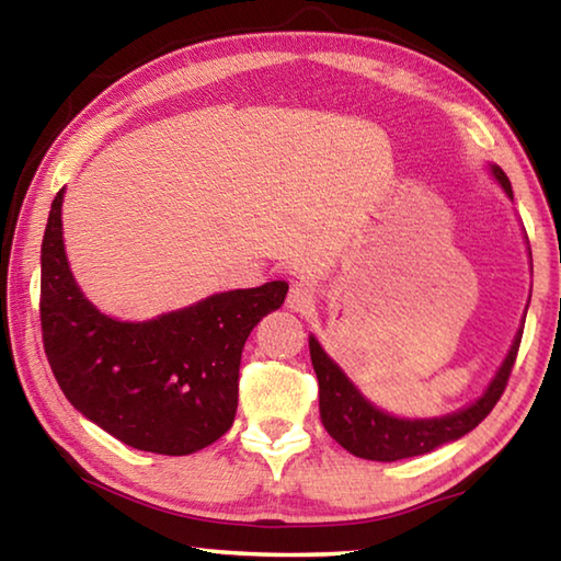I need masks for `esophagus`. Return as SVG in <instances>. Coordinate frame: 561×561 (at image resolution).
<instances>
[{
  "mask_svg": "<svg viewBox=\"0 0 561 561\" xmlns=\"http://www.w3.org/2000/svg\"><path fill=\"white\" fill-rule=\"evenodd\" d=\"M314 301H317V291L311 284H307V282L291 284V289L287 294V307L291 311H301L304 314V311H309L311 307H314Z\"/></svg>",
  "mask_w": 561,
  "mask_h": 561,
  "instance_id": "34e87169",
  "label": "esophagus"
}]
</instances>
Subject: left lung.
I'll return each instance as SVG.
<instances>
[{"label": "left lung", "instance_id": "obj_1", "mask_svg": "<svg viewBox=\"0 0 561 561\" xmlns=\"http://www.w3.org/2000/svg\"><path fill=\"white\" fill-rule=\"evenodd\" d=\"M490 175L497 180V185L505 190V195L512 201V185L507 175L502 173L500 165H490ZM527 254L531 260V250L527 242ZM529 307V301H527ZM527 317V309H525ZM525 317L517 329L512 346L505 354L495 376L480 398H474L470 405L458 408V411L435 415V417H401L383 411L376 403L358 391L356 383L341 371V366L331 358L324 346L319 344L317 336H309V354L311 366H314L319 378V415L324 428L329 431L341 448H346L351 455L364 460L393 462L403 458H415L425 455L445 443H453L470 433L474 425L482 423L488 413L500 401L505 391L512 366H515L522 329H525Z\"/></svg>", "mask_w": 561, "mask_h": 561}]
</instances>
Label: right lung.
Instances as JSON below:
<instances>
[{
	"label": "right lung",
	"mask_w": 561,
	"mask_h": 561,
	"mask_svg": "<svg viewBox=\"0 0 561 561\" xmlns=\"http://www.w3.org/2000/svg\"><path fill=\"white\" fill-rule=\"evenodd\" d=\"M56 193L42 242V331L69 403L136 450L190 455L230 431L250 331L279 309L287 282L213 297L146 321L93 307L73 279Z\"/></svg>",
	"instance_id": "obj_1"
}]
</instances>
